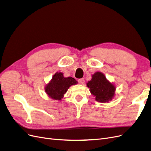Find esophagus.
<instances>
[{"label": "esophagus", "instance_id": "esophagus-1", "mask_svg": "<svg viewBox=\"0 0 151 151\" xmlns=\"http://www.w3.org/2000/svg\"><path fill=\"white\" fill-rule=\"evenodd\" d=\"M79 83L80 84H83L84 83V82H85V81H84V79H79Z\"/></svg>", "mask_w": 151, "mask_h": 151}]
</instances>
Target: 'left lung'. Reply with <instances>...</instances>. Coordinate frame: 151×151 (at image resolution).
<instances>
[{
  "label": "left lung",
  "mask_w": 151,
  "mask_h": 151,
  "mask_svg": "<svg viewBox=\"0 0 151 151\" xmlns=\"http://www.w3.org/2000/svg\"><path fill=\"white\" fill-rule=\"evenodd\" d=\"M90 93L95 97V100L100 103H106L115 98L116 86L110 83L101 72H95L92 79L86 83Z\"/></svg>",
  "instance_id": "left-lung-1"
}]
</instances>
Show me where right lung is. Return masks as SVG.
I'll use <instances>...</instances> for the list:
<instances>
[{"label": "right lung", "mask_w": 151, "mask_h": 151, "mask_svg": "<svg viewBox=\"0 0 151 151\" xmlns=\"http://www.w3.org/2000/svg\"><path fill=\"white\" fill-rule=\"evenodd\" d=\"M77 83L78 82L72 77H65L62 72H57L53 76L51 81L45 86V91L49 98L61 101L68 89Z\"/></svg>", "instance_id": "add662e5"}]
</instances>
